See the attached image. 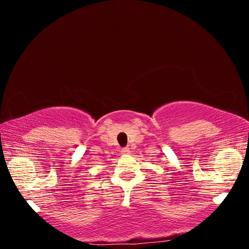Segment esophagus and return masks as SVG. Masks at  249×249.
<instances>
[{
    "mask_svg": "<svg viewBox=\"0 0 249 249\" xmlns=\"http://www.w3.org/2000/svg\"><path fill=\"white\" fill-rule=\"evenodd\" d=\"M121 154H122V155H127V154H129V148H127V147H126V148H122Z\"/></svg>",
    "mask_w": 249,
    "mask_h": 249,
    "instance_id": "1",
    "label": "esophagus"
}]
</instances>
